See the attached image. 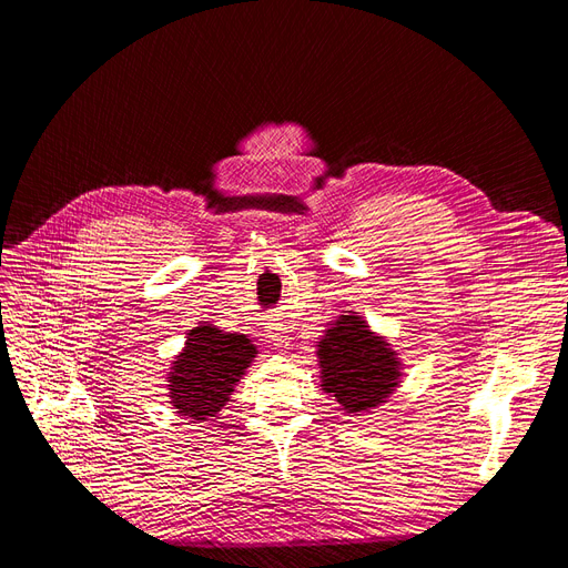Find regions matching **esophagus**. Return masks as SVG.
Listing matches in <instances>:
<instances>
[{"label": "esophagus", "mask_w": 568, "mask_h": 568, "mask_svg": "<svg viewBox=\"0 0 568 568\" xmlns=\"http://www.w3.org/2000/svg\"><path fill=\"white\" fill-rule=\"evenodd\" d=\"M267 336H270V341L277 348H286L288 346V334H286V329H284L282 324H270L267 326Z\"/></svg>", "instance_id": "34e87169"}]
</instances>
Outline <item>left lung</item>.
<instances>
[{
    "label": "left lung",
    "mask_w": 568,
    "mask_h": 568,
    "mask_svg": "<svg viewBox=\"0 0 568 568\" xmlns=\"http://www.w3.org/2000/svg\"><path fill=\"white\" fill-rule=\"evenodd\" d=\"M322 390L334 395L348 417L367 415L390 398L400 382V359L357 313L341 315L317 341Z\"/></svg>",
    "instance_id": "obj_1"
}]
</instances>
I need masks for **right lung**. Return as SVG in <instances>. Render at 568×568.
<instances>
[{"label":"right lung","instance_id":"right-lung-1","mask_svg":"<svg viewBox=\"0 0 568 568\" xmlns=\"http://www.w3.org/2000/svg\"><path fill=\"white\" fill-rule=\"evenodd\" d=\"M255 353L246 334H227L203 322L189 329L184 351L168 372L170 403L178 415L194 419V424L215 417L227 405Z\"/></svg>","mask_w":568,"mask_h":568}]
</instances>
